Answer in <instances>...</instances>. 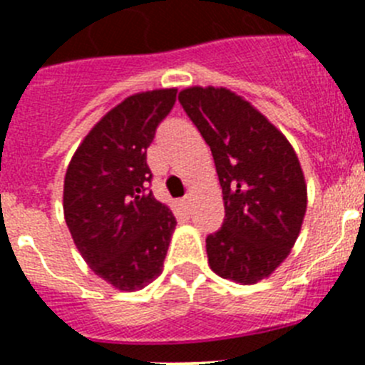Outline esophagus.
I'll use <instances>...</instances> for the list:
<instances>
[{
	"instance_id": "34e87169",
	"label": "esophagus",
	"mask_w": 365,
	"mask_h": 365,
	"mask_svg": "<svg viewBox=\"0 0 365 365\" xmlns=\"http://www.w3.org/2000/svg\"><path fill=\"white\" fill-rule=\"evenodd\" d=\"M190 201H192V199H190V195L182 197V201H180V202H182V206H185V208H186V210H188V208H190Z\"/></svg>"
}]
</instances>
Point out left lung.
Masks as SVG:
<instances>
[{
	"label": "left lung",
	"mask_w": 365,
	"mask_h": 365,
	"mask_svg": "<svg viewBox=\"0 0 365 365\" xmlns=\"http://www.w3.org/2000/svg\"><path fill=\"white\" fill-rule=\"evenodd\" d=\"M179 102L210 146L225 201L206 237L210 269L252 285L269 278L298 240L307 210L302 166L285 135L225 87H188Z\"/></svg>",
	"instance_id": "1"
}]
</instances>
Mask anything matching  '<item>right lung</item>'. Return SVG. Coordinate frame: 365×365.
Instances as JSON below:
<instances>
[{
    "label": "right lung",
    "mask_w": 365,
    "mask_h": 365,
    "mask_svg": "<svg viewBox=\"0 0 365 365\" xmlns=\"http://www.w3.org/2000/svg\"><path fill=\"white\" fill-rule=\"evenodd\" d=\"M177 89L137 93L96 122L63 180V215L96 276L138 291L163 272L175 217L153 197L146 151L175 104Z\"/></svg>",
    "instance_id": "add662e5"
}]
</instances>
